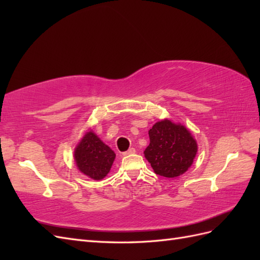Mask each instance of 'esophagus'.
I'll return each mask as SVG.
<instances>
[{
	"label": "esophagus",
	"instance_id": "obj_1",
	"mask_svg": "<svg viewBox=\"0 0 260 260\" xmlns=\"http://www.w3.org/2000/svg\"><path fill=\"white\" fill-rule=\"evenodd\" d=\"M136 153V148L135 147H131V148H129L127 152H123L122 153V155L123 156H128V155H132V154H135Z\"/></svg>",
	"mask_w": 260,
	"mask_h": 260
}]
</instances>
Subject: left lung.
<instances>
[{
	"label": "left lung",
	"mask_w": 260,
	"mask_h": 260,
	"mask_svg": "<svg viewBox=\"0 0 260 260\" xmlns=\"http://www.w3.org/2000/svg\"><path fill=\"white\" fill-rule=\"evenodd\" d=\"M149 145L145 148V158L157 175L175 178L191 166L198 152V144L186 128L162 120L148 131Z\"/></svg>",
	"instance_id": "obj_1"
}]
</instances>
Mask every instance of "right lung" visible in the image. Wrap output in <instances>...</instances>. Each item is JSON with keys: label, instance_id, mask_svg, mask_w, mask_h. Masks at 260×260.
I'll list each match as a JSON object with an SVG mask.
<instances>
[{"label": "right lung", "instance_id": "add662e5", "mask_svg": "<svg viewBox=\"0 0 260 260\" xmlns=\"http://www.w3.org/2000/svg\"><path fill=\"white\" fill-rule=\"evenodd\" d=\"M115 153L94 135L86 133L75 151V159L79 170L94 180L103 179L112 168Z\"/></svg>", "mask_w": 260, "mask_h": 260}]
</instances>
